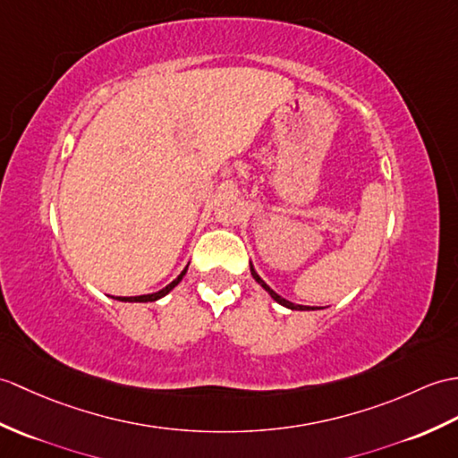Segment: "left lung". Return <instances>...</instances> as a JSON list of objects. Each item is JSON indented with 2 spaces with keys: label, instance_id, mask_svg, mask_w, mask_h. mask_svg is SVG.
<instances>
[{
  "label": "left lung",
  "instance_id": "obj_1",
  "mask_svg": "<svg viewBox=\"0 0 458 458\" xmlns=\"http://www.w3.org/2000/svg\"><path fill=\"white\" fill-rule=\"evenodd\" d=\"M250 269H251V277L255 279V281H258L261 286H263V289L265 291H267L269 294H271V299L275 301V302H279L281 306H286V308H291V310H314V308H310V306H302V304H294V302H289V301H284L283 299V296H279L277 293H275L273 289H271V286L267 284V283H265L261 277H259V275L258 273H255V269H253V265H250Z\"/></svg>",
  "mask_w": 458,
  "mask_h": 458
}]
</instances>
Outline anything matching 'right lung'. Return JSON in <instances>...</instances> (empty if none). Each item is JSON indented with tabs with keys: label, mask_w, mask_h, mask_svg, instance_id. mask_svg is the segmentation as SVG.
Here are the masks:
<instances>
[{
	"label": "right lung",
	"mask_w": 458,
	"mask_h": 458,
	"mask_svg": "<svg viewBox=\"0 0 458 458\" xmlns=\"http://www.w3.org/2000/svg\"><path fill=\"white\" fill-rule=\"evenodd\" d=\"M187 267H189V265H187ZM187 267L177 275V279H174L167 286H164L162 291L152 293V294H140V296H116V301H121V302H154V301H159V299H162V296H165L169 291H172L174 286L179 284V281L183 279V275L187 273Z\"/></svg>",
	"instance_id": "right-lung-1"
}]
</instances>
